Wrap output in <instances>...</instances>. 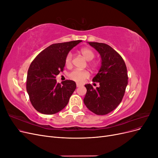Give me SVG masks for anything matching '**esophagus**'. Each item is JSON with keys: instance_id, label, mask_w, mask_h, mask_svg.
I'll list each match as a JSON object with an SVG mask.
<instances>
[{"instance_id": "34e87169", "label": "esophagus", "mask_w": 158, "mask_h": 158, "mask_svg": "<svg viewBox=\"0 0 158 158\" xmlns=\"http://www.w3.org/2000/svg\"><path fill=\"white\" fill-rule=\"evenodd\" d=\"M76 86H77L78 88L80 87V86H82V84H80V83H76Z\"/></svg>"}]
</instances>
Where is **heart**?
<instances>
[{
  "mask_svg": "<svg viewBox=\"0 0 158 158\" xmlns=\"http://www.w3.org/2000/svg\"><path fill=\"white\" fill-rule=\"evenodd\" d=\"M80 52L84 56V58L87 60L89 61L94 59L95 53L92 49L87 48V47H84V48H82L80 49ZM72 60H73V54L70 52L67 54V55L66 56L65 64L68 66H70L72 64ZM90 64L93 66L95 65V64L92 63H91ZM89 73L86 70H81L79 69H74L73 71H71L69 74V77L71 80L79 83L83 82L85 79L89 78Z\"/></svg>",
  "mask_w": 158,
  "mask_h": 158,
  "instance_id": "b5f03b06",
  "label": "heart"
}]
</instances>
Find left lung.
<instances>
[{
    "label": "left lung",
    "mask_w": 158,
    "mask_h": 158,
    "mask_svg": "<svg viewBox=\"0 0 158 158\" xmlns=\"http://www.w3.org/2000/svg\"><path fill=\"white\" fill-rule=\"evenodd\" d=\"M101 56L102 65L92 79L99 82L95 89L90 84L85 85L87 92L84 99L85 106L98 115L111 112L121 102L128 84L127 70L121 56L111 47L102 43L88 42Z\"/></svg>",
    "instance_id": "1"
}]
</instances>
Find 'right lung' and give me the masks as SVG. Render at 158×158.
<instances>
[{
    "mask_svg": "<svg viewBox=\"0 0 158 158\" xmlns=\"http://www.w3.org/2000/svg\"><path fill=\"white\" fill-rule=\"evenodd\" d=\"M81 41L52 44L32 61L27 71L26 89L31 103L38 112L55 114L68 104L76 84L66 80L61 85L56 82V76L63 71L66 56Z\"/></svg>",
    "mask_w": 158,
    "mask_h": 158,
    "instance_id": "right-lung-1",
    "label": "right lung"
}]
</instances>
